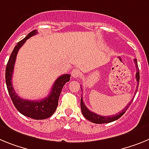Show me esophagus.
Here are the masks:
<instances>
[{
  "label": "esophagus",
  "mask_w": 149,
  "mask_h": 149,
  "mask_svg": "<svg viewBox=\"0 0 149 149\" xmlns=\"http://www.w3.org/2000/svg\"><path fill=\"white\" fill-rule=\"evenodd\" d=\"M80 74H81V72H80V70L79 69H73L72 70V72H71V75L75 79L79 77Z\"/></svg>",
  "instance_id": "34e87169"
}]
</instances>
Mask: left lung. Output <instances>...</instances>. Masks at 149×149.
Returning <instances> with one entry per match:
<instances>
[{
  "mask_svg": "<svg viewBox=\"0 0 149 149\" xmlns=\"http://www.w3.org/2000/svg\"><path fill=\"white\" fill-rule=\"evenodd\" d=\"M134 63L136 64V79L137 81V87H138V85H139V67H138V64H137V61L136 59H134ZM136 87V88H137ZM136 90L135 91V94L136 93ZM81 90H82V88H81ZM133 102V99L132 100H130V103L127 105V107H125L123 110H121V112L120 113H118V115H115V116H100L98 114L94 113V112H91L86 107V106L85 105V103L83 102V100H82V97H81V110H82V114H83L84 117L86 118L88 121H91L93 123H95V124H106V123H109L112 122V121H116L117 119H118L120 117L124 115L126 112V110L128 109V107H130L131 103Z\"/></svg>",
  "mask_w": 149,
  "mask_h": 149,
  "instance_id": "1",
  "label": "left lung"
}]
</instances>
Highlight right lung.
Masks as SVG:
<instances>
[{
	"label": "right lung",
	"mask_w": 149,
	"mask_h": 149,
	"mask_svg": "<svg viewBox=\"0 0 149 149\" xmlns=\"http://www.w3.org/2000/svg\"><path fill=\"white\" fill-rule=\"evenodd\" d=\"M36 33H37V31L34 30L28 33L26 37H24L23 40L19 41L17 45L15 46L6 64L5 78H6V88L8 90L9 94L14 106L17 109V110L20 113L28 118L37 120H42L49 118L55 112L58 107V104L59 96H60L62 88L66 82L70 81V75L64 74L57 79L52 88L49 95L42 100H28L22 99L18 96L13 87L12 83L13 73L16 55H17L19 49L26 42L27 40L32 36L35 35Z\"/></svg>",
	"instance_id": "right-lung-1"
}]
</instances>
